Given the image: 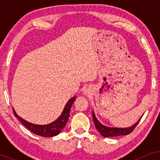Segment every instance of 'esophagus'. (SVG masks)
<instances>
[{"label":"esophagus","mask_w":160,"mask_h":160,"mask_svg":"<svg viewBox=\"0 0 160 160\" xmlns=\"http://www.w3.org/2000/svg\"><path fill=\"white\" fill-rule=\"evenodd\" d=\"M84 95H89V94L91 93V89H90V87H85L84 88Z\"/></svg>","instance_id":"34e87169"}]
</instances>
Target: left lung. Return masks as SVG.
I'll list each match as a JSON object with an SVG mask.
<instances>
[{
  "mask_svg": "<svg viewBox=\"0 0 160 160\" xmlns=\"http://www.w3.org/2000/svg\"><path fill=\"white\" fill-rule=\"evenodd\" d=\"M92 119L94 124L97 130L100 133V135L103 137H117L119 136V135H127L130 134L131 132H132V130H134L135 127L137 126V124L139 123L140 120H141V117L138 119V121L135 122V123L132 125L130 128H110V127L105 126L103 124L100 123L98 121L97 117H95V113L92 111Z\"/></svg>",
  "mask_w": 160,
  "mask_h": 160,
  "instance_id": "left-lung-1",
  "label": "left lung"
}]
</instances>
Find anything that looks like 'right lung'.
I'll return each instance as SVG.
<instances>
[{
	"label": "right lung",
	"instance_id": "right-lung-1",
	"mask_svg": "<svg viewBox=\"0 0 160 160\" xmlns=\"http://www.w3.org/2000/svg\"><path fill=\"white\" fill-rule=\"evenodd\" d=\"M76 97H73L70 99L67 103L65 104V106L64 109H63L62 113H61L60 117L57 119L55 121H54L52 123H49L48 124H43V125H40V124H35L30 122L26 121L22 118L17 115L16 111L14 108H13V112L15 117H17L21 123L28 128L30 131H31L32 133L36 134L37 135H40L42 137H53L58 135L59 133H60L61 131L65 126L66 125L68 120L69 118L70 111H71V108L73 102L75 101Z\"/></svg>",
	"mask_w": 160,
	"mask_h": 160
}]
</instances>
